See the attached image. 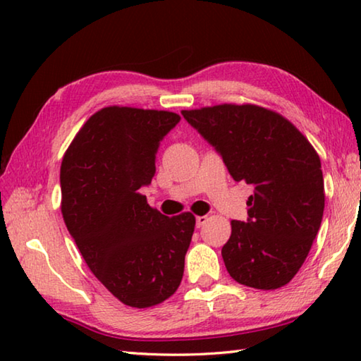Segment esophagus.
<instances>
[{
	"instance_id": "esophagus-1",
	"label": "esophagus",
	"mask_w": 361,
	"mask_h": 361,
	"mask_svg": "<svg viewBox=\"0 0 361 361\" xmlns=\"http://www.w3.org/2000/svg\"><path fill=\"white\" fill-rule=\"evenodd\" d=\"M207 221H209V218H207V216H197V218H195V226H197V228L200 229Z\"/></svg>"
}]
</instances>
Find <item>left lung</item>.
Here are the masks:
<instances>
[{
  "instance_id": "left-lung-1",
  "label": "left lung",
  "mask_w": 361,
  "mask_h": 361,
  "mask_svg": "<svg viewBox=\"0 0 361 361\" xmlns=\"http://www.w3.org/2000/svg\"><path fill=\"white\" fill-rule=\"evenodd\" d=\"M235 181L255 188L247 221L232 219L221 250L229 276L276 290L296 276L320 229L325 188L320 157L288 119L256 105L181 111Z\"/></svg>"
}]
</instances>
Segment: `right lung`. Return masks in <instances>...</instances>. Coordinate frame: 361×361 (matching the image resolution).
Listing matches in <instances>:
<instances>
[{"label":"right lung","instance_id":"1","mask_svg":"<svg viewBox=\"0 0 361 361\" xmlns=\"http://www.w3.org/2000/svg\"><path fill=\"white\" fill-rule=\"evenodd\" d=\"M180 116L108 106L90 116L60 167L62 215L84 261L130 307L161 304L178 288L195 218L151 209L142 188L156 173L162 138Z\"/></svg>","mask_w":361,"mask_h":361}]
</instances>
